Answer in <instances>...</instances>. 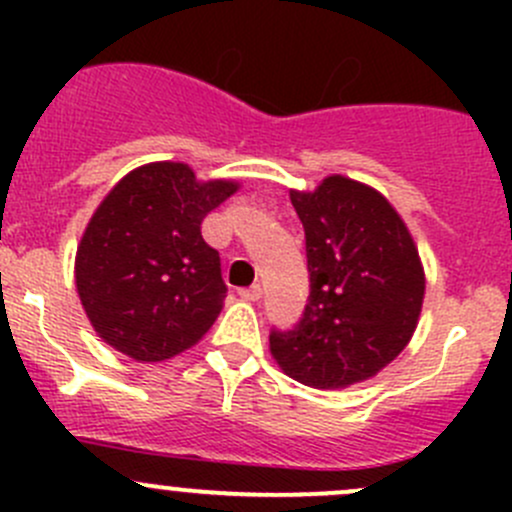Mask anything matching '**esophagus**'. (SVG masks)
Here are the masks:
<instances>
[{
  "instance_id": "esophagus-1",
  "label": "esophagus",
  "mask_w": 512,
  "mask_h": 512,
  "mask_svg": "<svg viewBox=\"0 0 512 512\" xmlns=\"http://www.w3.org/2000/svg\"><path fill=\"white\" fill-rule=\"evenodd\" d=\"M240 297L247 299V302H257V299L262 297V287H260V285L242 287V289H240Z\"/></svg>"
}]
</instances>
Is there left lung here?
<instances>
[{
  "instance_id": "8db88e82",
  "label": "left lung",
  "mask_w": 512,
  "mask_h": 512,
  "mask_svg": "<svg viewBox=\"0 0 512 512\" xmlns=\"http://www.w3.org/2000/svg\"><path fill=\"white\" fill-rule=\"evenodd\" d=\"M304 227L309 297L299 322L272 327L270 349L287 376L344 389L384 369L414 334L423 270L404 220L376 190L332 175L292 193Z\"/></svg>"
}]
</instances>
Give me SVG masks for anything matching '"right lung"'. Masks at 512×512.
Listing matches in <instances>:
<instances>
[{
	"label": "right lung",
	"instance_id": "add662e5",
	"mask_svg": "<svg viewBox=\"0 0 512 512\" xmlns=\"http://www.w3.org/2000/svg\"><path fill=\"white\" fill-rule=\"evenodd\" d=\"M235 190L198 183L183 163H151L106 195L76 252V289L103 342L163 361L213 327L227 285L200 223Z\"/></svg>",
	"mask_w": 512,
	"mask_h": 512
}]
</instances>
